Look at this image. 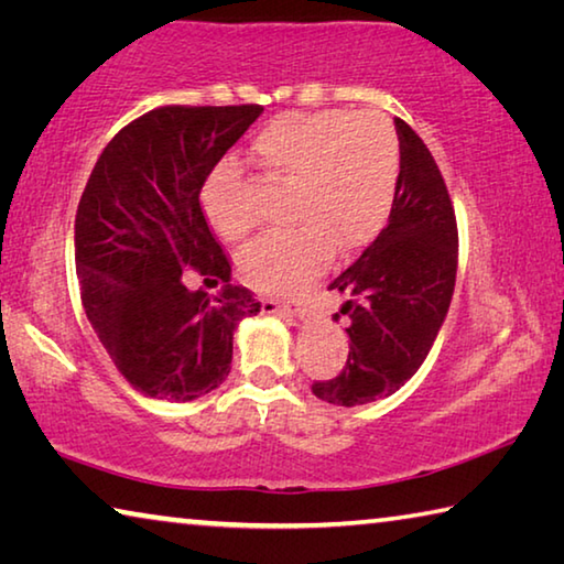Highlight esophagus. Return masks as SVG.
Listing matches in <instances>:
<instances>
[{
    "mask_svg": "<svg viewBox=\"0 0 564 564\" xmlns=\"http://www.w3.org/2000/svg\"><path fill=\"white\" fill-rule=\"evenodd\" d=\"M263 313H269V316H275V313H283V316H291V318H305V305L303 301H273V299H263Z\"/></svg>",
    "mask_w": 564,
    "mask_h": 564,
    "instance_id": "34e87169",
    "label": "esophagus"
}]
</instances>
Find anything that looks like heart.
I'll return each instance as SVG.
<instances>
[{
	"label": "heart",
	"mask_w": 564,
	"mask_h": 564,
	"mask_svg": "<svg viewBox=\"0 0 564 564\" xmlns=\"http://www.w3.org/2000/svg\"><path fill=\"white\" fill-rule=\"evenodd\" d=\"M253 159L275 178L293 184L285 231L256 238L238 256V271L256 291L285 295L308 285L333 251L352 253L383 231L400 181V144L376 113H285L253 139ZM208 221L228 241L256 228L248 186L234 164L208 176Z\"/></svg>",
	"instance_id": "obj_1"
}]
</instances>
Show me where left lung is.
<instances>
[{"label": "left lung", "mask_w": 564, "mask_h": 564, "mask_svg": "<svg viewBox=\"0 0 564 564\" xmlns=\"http://www.w3.org/2000/svg\"><path fill=\"white\" fill-rule=\"evenodd\" d=\"M400 181L388 226L328 289L346 295L350 350L336 378L313 383L333 405L393 395L431 352L451 308L457 224L441 169L423 139L395 119Z\"/></svg>", "instance_id": "1"}]
</instances>
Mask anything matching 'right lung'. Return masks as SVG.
<instances>
[{"label": "right lung", "mask_w": 564, "mask_h": 564, "mask_svg": "<svg viewBox=\"0 0 564 564\" xmlns=\"http://www.w3.org/2000/svg\"><path fill=\"white\" fill-rule=\"evenodd\" d=\"M263 107H159L127 123L94 166L74 221L91 328L144 395L186 403L231 373L234 330L261 311L206 224L204 181ZM196 270L225 285L191 292Z\"/></svg>", "instance_id": "obj_1"}]
</instances>
